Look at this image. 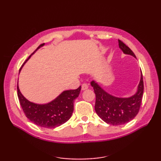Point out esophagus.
<instances>
[{
  "label": "esophagus",
  "mask_w": 161,
  "mask_h": 161,
  "mask_svg": "<svg viewBox=\"0 0 161 161\" xmlns=\"http://www.w3.org/2000/svg\"><path fill=\"white\" fill-rule=\"evenodd\" d=\"M88 86L86 84H83L82 85H81V90L82 91L86 90V89H88Z\"/></svg>",
  "instance_id": "esophagus-1"
}]
</instances>
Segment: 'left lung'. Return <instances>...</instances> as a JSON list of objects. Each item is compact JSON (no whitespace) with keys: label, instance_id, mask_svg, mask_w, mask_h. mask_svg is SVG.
I'll list each match as a JSON object with an SVG mask.
<instances>
[{"label":"left lung","instance_id":"left-lung-1","mask_svg":"<svg viewBox=\"0 0 161 161\" xmlns=\"http://www.w3.org/2000/svg\"><path fill=\"white\" fill-rule=\"evenodd\" d=\"M118 43L119 48L123 53L136 58L133 51L127 46L120 40H118ZM91 84L93 87L96 96L95 112L107 124L115 126L124 125L132 120L138 114L144 91L142 72L137 92L133 96L127 98L113 96L102 89L94 80L91 81Z\"/></svg>","mask_w":161,"mask_h":161}]
</instances>
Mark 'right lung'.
<instances>
[{
	"instance_id": "1",
	"label": "right lung",
	"mask_w": 161,
	"mask_h": 161,
	"mask_svg": "<svg viewBox=\"0 0 161 161\" xmlns=\"http://www.w3.org/2000/svg\"><path fill=\"white\" fill-rule=\"evenodd\" d=\"M43 45L44 43H42L37 47L35 52L24 62L23 65L40 47ZM23 65L20 67L19 72ZM81 86L75 90L64 91L49 103L39 104L27 100L20 93L17 84V95L20 104L26 117L37 126L48 129L57 127L70 118L74 110V101L79 96Z\"/></svg>"
}]
</instances>
